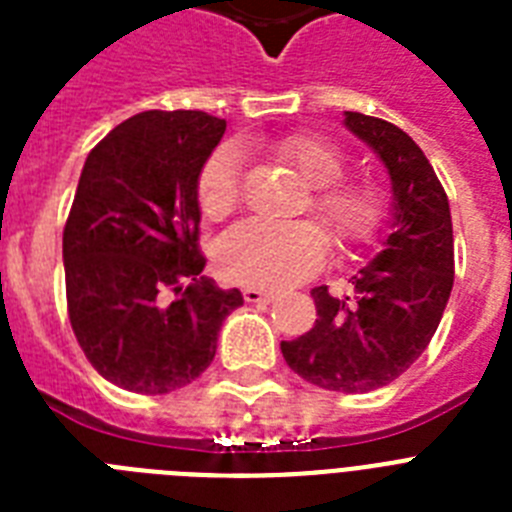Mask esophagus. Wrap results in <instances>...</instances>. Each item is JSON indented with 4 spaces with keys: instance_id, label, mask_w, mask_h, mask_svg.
Segmentation results:
<instances>
[{
    "instance_id": "34e87169",
    "label": "esophagus",
    "mask_w": 512,
    "mask_h": 512,
    "mask_svg": "<svg viewBox=\"0 0 512 512\" xmlns=\"http://www.w3.org/2000/svg\"><path fill=\"white\" fill-rule=\"evenodd\" d=\"M273 297H276V292H271V289H257V287L244 289V300H247V303H271Z\"/></svg>"
}]
</instances>
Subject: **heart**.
<instances>
[{"mask_svg":"<svg viewBox=\"0 0 512 512\" xmlns=\"http://www.w3.org/2000/svg\"><path fill=\"white\" fill-rule=\"evenodd\" d=\"M276 159L297 167L316 188L313 215L335 239L337 247L361 244L382 217V191L372 180H342L348 159L342 148L316 132H295L268 146ZM196 201L207 220H223L241 201V156L233 146H220L201 164ZM327 255V241L316 223H271L247 220L233 225L217 241V268L225 279L257 289H279L308 279Z\"/></svg>","mask_w":512,"mask_h":512,"instance_id":"obj_1","label":"heart"}]
</instances>
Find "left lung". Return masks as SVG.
Masks as SVG:
<instances>
[{"instance_id":"8db88e82","label":"left lung","mask_w":512,"mask_h":512,"mask_svg":"<svg viewBox=\"0 0 512 512\" xmlns=\"http://www.w3.org/2000/svg\"><path fill=\"white\" fill-rule=\"evenodd\" d=\"M345 124L388 167L393 233L353 276V297L313 289L316 324L281 342V353L292 372L319 388L366 393L401 377L436 335L454 284V236L444 185L422 148L377 116L348 111Z\"/></svg>"}]
</instances>
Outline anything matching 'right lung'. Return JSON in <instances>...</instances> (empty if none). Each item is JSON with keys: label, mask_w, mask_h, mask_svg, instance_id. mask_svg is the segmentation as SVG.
Wrapping results in <instances>:
<instances>
[{"label": "right lung", "mask_w": 512, "mask_h": 512, "mask_svg": "<svg viewBox=\"0 0 512 512\" xmlns=\"http://www.w3.org/2000/svg\"><path fill=\"white\" fill-rule=\"evenodd\" d=\"M223 132L204 111H143L84 162L63 228L68 321L87 361L132 393L196 380L244 303L201 276L196 180Z\"/></svg>", "instance_id": "right-lung-1"}]
</instances>
